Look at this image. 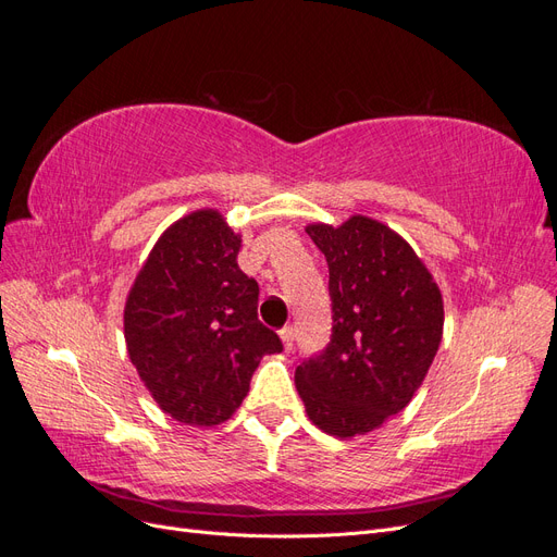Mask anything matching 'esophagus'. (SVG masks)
I'll return each mask as SVG.
<instances>
[{
    "instance_id": "obj_1",
    "label": "esophagus",
    "mask_w": 557,
    "mask_h": 557,
    "mask_svg": "<svg viewBox=\"0 0 557 557\" xmlns=\"http://www.w3.org/2000/svg\"><path fill=\"white\" fill-rule=\"evenodd\" d=\"M278 336H281V342H283L285 350H290L293 344H295V330L288 325V327H283V330L278 332Z\"/></svg>"
}]
</instances>
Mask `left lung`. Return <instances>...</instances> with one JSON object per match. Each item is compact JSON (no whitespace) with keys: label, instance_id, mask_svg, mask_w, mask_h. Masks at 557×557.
Returning <instances> with one entry per match:
<instances>
[{"label":"left lung","instance_id":"1","mask_svg":"<svg viewBox=\"0 0 557 557\" xmlns=\"http://www.w3.org/2000/svg\"><path fill=\"white\" fill-rule=\"evenodd\" d=\"M330 267L332 336L301 362L297 393L311 423L350 440L413 399L440 350L444 299L430 269L395 230L367 215L307 225Z\"/></svg>","mask_w":557,"mask_h":557}]
</instances>
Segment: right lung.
<instances>
[{"label": "right lung", "instance_id": "obj_1", "mask_svg": "<svg viewBox=\"0 0 557 557\" xmlns=\"http://www.w3.org/2000/svg\"><path fill=\"white\" fill-rule=\"evenodd\" d=\"M242 234L199 209L166 227L125 301V344L146 391L178 423L221 425L242 407L274 330L258 320V281L237 256Z\"/></svg>", "mask_w": 557, "mask_h": 557}]
</instances>
